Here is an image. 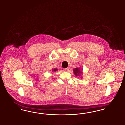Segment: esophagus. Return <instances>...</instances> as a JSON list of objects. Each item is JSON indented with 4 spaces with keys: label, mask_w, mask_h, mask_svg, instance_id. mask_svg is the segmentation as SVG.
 I'll return each mask as SVG.
<instances>
[{
    "label": "esophagus",
    "mask_w": 125,
    "mask_h": 125,
    "mask_svg": "<svg viewBox=\"0 0 125 125\" xmlns=\"http://www.w3.org/2000/svg\"><path fill=\"white\" fill-rule=\"evenodd\" d=\"M63 71L65 72H68L69 71V68H65L63 69Z\"/></svg>",
    "instance_id": "obj_1"
}]
</instances>
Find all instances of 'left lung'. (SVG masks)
Segmentation results:
<instances>
[{"label":"left lung","instance_id":"1","mask_svg":"<svg viewBox=\"0 0 125 125\" xmlns=\"http://www.w3.org/2000/svg\"><path fill=\"white\" fill-rule=\"evenodd\" d=\"M73 71L74 73V74H75V75L76 76H81V75L83 74V70L82 69H81V68H75L74 69H73ZM82 78V77H81Z\"/></svg>","mask_w":125,"mask_h":125}]
</instances>
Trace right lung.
<instances>
[{
	"label": "right lung",
	"mask_w": 125,
	"mask_h": 125,
	"mask_svg": "<svg viewBox=\"0 0 125 125\" xmlns=\"http://www.w3.org/2000/svg\"><path fill=\"white\" fill-rule=\"evenodd\" d=\"M58 70V69L57 68H53L52 69V72H56Z\"/></svg>",
	"instance_id": "right-lung-1"
}]
</instances>
